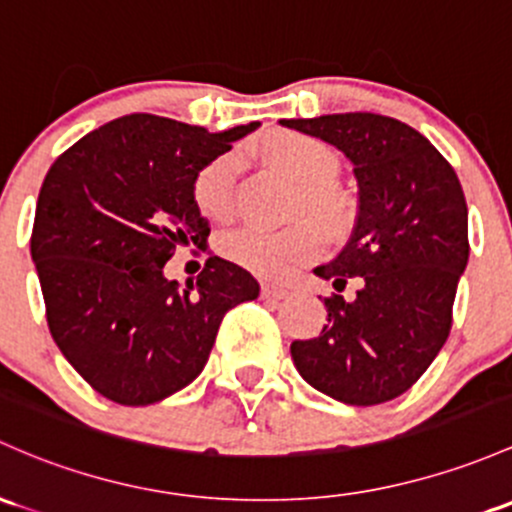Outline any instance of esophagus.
<instances>
[{"mask_svg": "<svg viewBox=\"0 0 512 512\" xmlns=\"http://www.w3.org/2000/svg\"><path fill=\"white\" fill-rule=\"evenodd\" d=\"M262 297H265V299H287L289 289L287 287H277V284H262Z\"/></svg>", "mask_w": 512, "mask_h": 512, "instance_id": "obj_1", "label": "esophagus"}]
</instances>
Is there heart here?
<instances>
[{"instance_id":"1","label":"heart","mask_w":512,"mask_h":512,"mask_svg":"<svg viewBox=\"0 0 512 512\" xmlns=\"http://www.w3.org/2000/svg\"><path fill=\"white\" fill-rule=\"evenodd\" d=\"M252 152L270 169L297 184L289 211L292 218L309 215L326 230L343 228L348 206L343 193L331 181L338 174V154L331 144L301 132H270L252 144ZM238 166L240 161L235 154H220L196 171L191 196L203 218L213 223L233 218ZM321 245V230L311 220H299L284 230H235L218 242L225 260L267 279L292 274L297 267L314 260Z\"/></svg>"}]
</instances>
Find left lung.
<instances>
[{"mask_svg":"<svg viewBox=\"0 0 512 512\" xmlns=\"http://www.w3.org/2000/svg\"><path fill=\"white\" fill-rule=\"evenodd\" d=\"M282 125L319 137L353 161L358 218L341 255L316 267L336 292L328 324L292 343L299 375L338 402L395 400L422 378L451 331L459 277L469 262V208L451 164L417 129L375 112Z\"/></svg>","mask_w":512,"mask_h":512,"instance_id":"8db88e82","label":"left lung"}]
</instances>
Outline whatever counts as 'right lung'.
I'll return each mask as SVG.
<instances>
[{
    "label": "right lung",
    "mask_w": 512,
    "mask_h": 512,
    "mask_svg": "<svg viewBox=\"0 0 512 512\" xmlns=\"http://www.w3.org/2000/svg\"><path fill=\"white\" fill-rule=\"evenodd\" d=\"M257 122L211 134L134 112L61 154L43 179L31 230L46 321L95 392L127 407L198 378L225 311L260 294L250 272L208 257L181 287L164 277L179 245L208 238L191 184Z\"/></svg>",
    "instance_id": "obj_1"
}]
</instances>
